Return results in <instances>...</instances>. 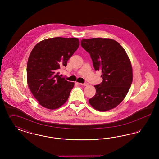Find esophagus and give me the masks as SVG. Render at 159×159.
Listing matches in <instances>:
<instances>
[{"label": "esophagus", "mask_w": 159, "mask_h": 159, "mask_svg": "<svg viewBox=\"0 0 159 159\" xmlns=\"http://www.w3.org/2000/svg\"><path fill=\"white\" fill-rule=\"evenodd\" d=\"M79 84H80V85H83V86H88V84H89V83H87V82H85V83H79Z\"/></svg>", "instance_id": "34e87169"}]
</instances>
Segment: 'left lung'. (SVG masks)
Segmentation results:
<instances>
[{
  "instance_id": "obj_1",
  "label": "left lung",
  "mask_w": 159,
  "mask_h": 159,
  "mask_svg": "<svg viewBox=\"0 0 159 159\" xmlns=\"http://www.w3.org/2000/svg\"><path fill=\"white\" fill-rule=\"evenodd\" d=\"M81 46L90 54L95 71L101 70L102 82L95 85V95L89 100L91 106L106 111L124 99L133 79L131 63L125 49L111 39H83Z\"/></svg>"
}]
</instances>
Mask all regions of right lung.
I'll list each match as a JSON object with an SVG mask.
<instances>
[{
	"mask_svg": "<svg viewBox=\"0 0 159 159\" xmlns=\"http://www.w3.org/2000/svg\"><path fill=\"white\" fill-rule=\"evenodd\" d=\"M79 46L77 38H53L39 42L31 52L27 66V83L40 106L60 108L68 99L74 82L59 74Z\"/></svg>",
	"mask_w": 159,
	"mask_h": 159,
	"instance_id": "1",
	"label": "right lung"
}]
</instances>
